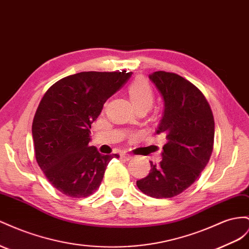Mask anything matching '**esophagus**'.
<instances>
[{"mask_svg":"<svg viewBox=\"0 0 249 249\" xmlns=\"http://www.w3.org/2000/svg\"><path fill=\"white\" fill-rule=\"evenodd\" d=\"M120 156H122V158H124L125 160L132 159V155H130V154H127V153H122V154H120Z\"/></svg>","mask_w":249,"mask_h":249,"instance_id":"obj_1","label":"esophagus"}]
</instances>
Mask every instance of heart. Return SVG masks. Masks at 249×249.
<instances>
[{"instance_id": "heart-1", "label": "heart", "mask_w": 249, "mask_h": 249, "mask_svg": "<svg viewBox=\"0 0 249 249\" xmlns=\"http://www.w3.org/2000/svg\"><path fill=\"white\" fill-rule=\"evenodd\" d=\"M127 92H129L130 99L135 109L140 108V107L146 109L151 108L154 102V94L150 85L143 78H136L133 80L127 88Z\"/></svg>"}]
</instances>
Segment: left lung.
<instances>
[{
  "mask_svg": "<svg viewBox=\"0 0 249 249\" xmlns=\"http://www.w3.org/2000/svg\"><path fill=\"white\" fill-rule=\"evenodd\" d=\"M163 100L156 133L166 139L158 165L138 180V189L153 198H172L196 181L210 161L214 122L200 90L178 74L156 71L149 75Z\"/></svg>",
  "mask_w": 249,
  "mask_h": 249,
  "instance_id": "left-lung-1",
  "label": "left lung"
}]
</instances>
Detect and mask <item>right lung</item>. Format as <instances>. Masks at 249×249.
<instances>
[{"label": "right lung", "instance_id": "obj_1", "mask_svg": "<svg viewBox=\"0 0 249 249\" xmlns=\"http://www.w3.org/2000/svg\"><path fill=\"white\" fill-rule=\"evenodd\" d=\"M132 72H80L59 79L45 93L32 123L36 158L50 183L64 195L87 197L102 183L117 154L90 146V129L105 103Z\"/></svg>", "mask_w": 249, "mask_h": 249}]
</instances>
